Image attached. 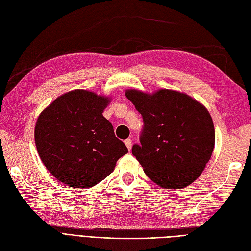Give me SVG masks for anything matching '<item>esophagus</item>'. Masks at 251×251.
<instances>
[{
    "label": "esophagus",
    "mask_w": 251,
    "mask_h": 251,
    "mask_svg": "<svg viewBox=\"0 0 251 251\" xmlns=\"http://www.w3.org/2000/svg\"><path fill=\"white\" fill-rule=\"evenodd\" d=\"M125 143H126V148L131 151V149H132V140H131V139H126V140H125Z\"/></svg>",
    "instance_id": "1"
}]
</instances>
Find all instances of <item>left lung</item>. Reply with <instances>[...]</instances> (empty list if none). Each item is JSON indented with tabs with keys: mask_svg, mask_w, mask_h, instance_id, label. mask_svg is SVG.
Masks as SVG:
<instances>
[{
	"mask_svg": "<svg viewBox=\"0 0 251 251\" xmlns=\"http://www.w3.org/2000/svg\"><path fill=\"white\" fill-rule=\"evenodd\" d=\"M142 116L140 143L132 154L151 180L164 188L185 187L198 178L215 147V127L206 108L184 93L154 94L127 90Z\"/></svg>",
	"mask_w": 251,
	"mask_h": 251,
	"instance_id": "left-lung-1",
	"label": "left lung"
}]
</instances>
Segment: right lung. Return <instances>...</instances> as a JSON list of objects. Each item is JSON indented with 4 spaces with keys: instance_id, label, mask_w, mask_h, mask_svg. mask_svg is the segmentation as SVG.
I'll return each instance as SVG.
<instances>
[{
    "instance_id": "obj_1",
    "label": "right lung",
    "mask_w": 251,
    "mask_h": 251,
    "mask_svg": "<svg viewBox=\"0 0 251 251\" xmlns=\"http://www.w3.org/2000/svg\"><path fill=\"white\" fill-rule=\"evenodd\" d=\"M109 101L90 91L74 90L56 98L37 118V151L58 181L71 187H92L128 151L102 115Z\"/></svg>"
}]
</instances>
